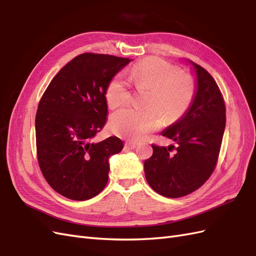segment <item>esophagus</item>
I'll return each instance as SVG.
<instances>
[{
  "mask_svg": "<svg viewBox=\"0 0 256 256\" xmlns=\"http://www.w3.org/2000/svg\"><path fill=\"white\" fill-rule=\"evenodd\" d=\"M136 147V143H131V142H126V143H125V148L128 150H134Z\"/></svg>",
  "mask_w": 256,
  "mask_h": 256,
  "instance_id": "esophagus-1",
  "label": "esophagus"
}]
</instances>
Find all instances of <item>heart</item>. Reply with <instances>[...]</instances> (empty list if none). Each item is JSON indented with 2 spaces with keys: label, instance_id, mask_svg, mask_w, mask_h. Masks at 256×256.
Returning <instances> with one entry per match:
<instances>
[{
  "label": "heart",
  "instance_id": "obj_1",
  "mask_svg": "<svg viewBox=\"0 0 256 256\" xmlns=\"http://www.w3.org/2000/svg\"><path fill=\"white\" fill-rule=\"evenodd\" d=\"M129 80L138 88L150 90L147 110L127 108L114 113L110 128L115 134L138 141L161 126L164 115L166 122H174L188 111L196 96V83L191 76L180 74V69L164 60L150 58L136 64L129 72ZM128 82L116 76L106 88V102L112 109L130 100ZM157 107L160 112L154 110Z\"/></svg>",
  "mask_w": 256,
  "mask_h": 256
}]
</instances>
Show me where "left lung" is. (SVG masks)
<instances>
[{"mask_svg": "<svg viewBox=\"0 0 256 256\" xmlns=\"http://www.w3.org/2000/svg\"><path fill=\"white\" fill-rule=\"evenodd\" d=\"M196 81V96L182 118L161 134L177 143L174 154L170 145H152V156L145 160L147 182L159 194L180 198L198 189L214 172L226 129V104L212 76L188 60Z\"/></svg>", "mask_w": 256, "mask_h": 256, "instance_id": "8db88e82", "label": "left lung"}]
</instances>
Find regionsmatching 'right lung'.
<instances>
[{
  "mask_svg": "<svg viewBox=\"0 0 256 256\" xmlns=\"http://www.w3.org/2000/svg\"><path fill=\"white\" fill-rule=\"evenodd\" d=\"M129 58L83 53L50 82L35 120L38 164L51 187L63 196L85 200L102 192L109 178V159L124 143L118 136L92 142L104 127L110 81Z\"/></svg>",
  "mask_w": 256,
  "mask_h": 256,
  "instance_id": "right-lung-1",
  "label": "right lung"
}]
</instances>
